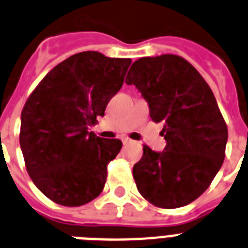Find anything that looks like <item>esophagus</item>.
Segmentation results:
<instances>
[{"mask_svg":"<svg viewBox=\"0 0 248 248\" xmlns=\"http://www.w3.org/2000/svg\"><path fill=\"white\" fill-rule=\"evenodd\" d=\"M122 142H124V145H127V144H131V142H132V140L128 138H122Z\"/></svg>","mask_w":248,"mask_h":248,"instance_id":"34e87169","label":"esophagus"}]
</instances>
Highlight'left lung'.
I'll return each mask as SVG.
<instances>
[{
    "label": "left lung",
    "instance_id": "obj_1",
    "mask_svg": "<svg viewBox=\"0 0 248 248\" xmlns=\"http://www.w3.org/2000/svg\"><path fill=\"white\" fill-rule=\"evenodd\" d=\"M126 84L148 100L150 118L164 124L167 141L160 153L144 145L132 170L139 192L156 208L188 205L210 186L225 158L228 128L210 86L177 54L139 58Z\"/></svg>",
    "mask_w": 248,
    "mask_h": 248
}]
</instances>
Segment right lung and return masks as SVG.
<instances>
[{
	"label": "right lung",
	"instance_id": "right-lung-1",
	"mask_svg": "<svg viewBox=\"0 0 248 248\" xmlns=\"http://www.w3.org/2000/svg\"><path fill=\"white\" fill-rule=\"evenodd\" d=\"M130 58L76 53L53 67L21 112L20 146L38 190L56 204L81 206L100 195L118 139L89 132L122 88Z\"/></svg>",
	"mask_w": 248,
	"mask_h": 248
}]
</instances>
